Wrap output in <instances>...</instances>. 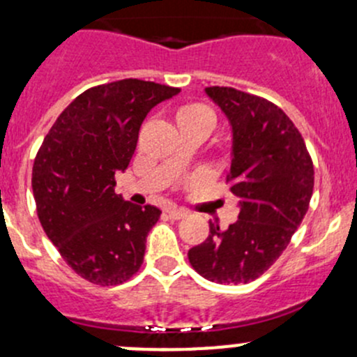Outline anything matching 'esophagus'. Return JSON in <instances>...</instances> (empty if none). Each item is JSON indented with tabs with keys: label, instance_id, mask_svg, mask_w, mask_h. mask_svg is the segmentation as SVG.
Listing matches in <instances>:
<instances>
[{
	"label": "esophagus",
	"instance_id": "esophagus-1",
	"mask_svg": "<svg viewBox=\"0 0 357 357\" xmlns=\"http://www.w3.org/2000/svg\"><path fill=\"white\" fill-rule=\"evenodd\" d=\"M188 214H190V212L185 211V208H176V207H169L167 208V215L171 219H183V218H186Z\"/></svg>",
	"mask_w": 357,
	"mask_h": 357
}]
</instances>
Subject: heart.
<instances>
[{
  "instance_id": "b5f03b06",
  "label": "heart",
  "mask_w": 357,
  "mask_h": 357,
  "mask_svg": "<svg viewBox=\"0 0 357 357\" xmlns=\"http://www.w3.org/2000/svg\"><path fill=\"white\" fill-rule=\"evenodd\" d=\"M174 119L179 129H202L205 132H211L215 122L214 112L199 102H190L179 105L176 109Z\"/></svg>"
}]
</instances>
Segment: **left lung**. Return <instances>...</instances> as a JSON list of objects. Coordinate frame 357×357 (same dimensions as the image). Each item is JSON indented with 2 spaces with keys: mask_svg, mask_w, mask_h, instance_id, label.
<instances>
[{
  "mask_svg": "<svg viewBox=\"0 0 357 357\" xmlns=\"http://www.w3.org/2000/svg\"><path fill=\"white\" fill-rule=\"evenodd\" d=\"M205 93L233 129L226 183L238 199V221L190 248L192 268L221 285L250 283L268 271L301 226L314 188V167L302 135L278 105L228 86Z\"/></svg>",
  "mask_w": 357,
  "mask_h": 357,
  "instance_id": "8db88e82",
  "label": "left lung"
}]
</instances>
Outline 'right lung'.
<instances>
[{"instance_id":"1","label":"right lung","mask_w":357,"mask_h":357,"mask_svg":"<svg viewBox=\"0 0 357 357\" xmlns=\"http://www.w3.org/2000/svg\"><path fill=\"white\" fill-rule=\"evenodd\" d=\"M178 93L142 79L89 88L39 146L32 165L39 222L63 261L93 285H121L142 268L160 211L122 200L115 174L131 162L146 114Z\"/></svg>"}]
</instances>
